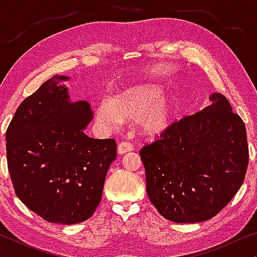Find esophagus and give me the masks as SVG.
Wrapping results in <instances>:
<instances>
[{
	"label": "esophagus",
	"instance_id": "1",
	"mask_svg": "<svg viewBox=\"0 0 257 257\" xmlns=\"http://www.w3.org/2000/svg\"><path fill=\"white\" fill-rule=\"evenodd\" d=\"M133 150V145L131 143H127V142H121L118 144V147H117V151L119 154H125L130 152V151Z\"/></svg>",
	"mask_w": 257,
	"mask_h": 257
}]
</instances>
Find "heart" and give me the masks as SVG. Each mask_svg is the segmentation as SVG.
<instances>
[{
    "mask_svg": "<svg viewBox=\"0 0 257 257\" xmlns=\"http://www.w3.org/2000/svg\"><path fill=\"white\" fill-rule=\"evenodd\" d=\"M177 105L173 96L163 92L157 84H138L124 89L112 98L100 99L96 121L104 131H113L126 119L136 120L145 137H158L170 130L175 118Z\"/></svg>",
    "mask_w": 257,
    "mask_h": 257,
    "instance_id": "obj_1",
    "label": "heart"
}]
</instances>
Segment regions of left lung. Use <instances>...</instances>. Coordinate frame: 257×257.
<instances>
[{
	"instance_id": "left-lung-1",
	"label": "left lung",
	"mask_w": 257,
	"mask_h": 257,
	"mask_svg": "<svg viewBox=\"0 0 257 257\" xmlns=\"http://www.w3.org/2000/svg\"><path fill=\"white\" fill-rule=\"evenodd\" d=\"M209 100L140 150L150 201L177 223L215 216L236 194L247 172L243 120L223 94L212 93Z\"/></svg>"
}]
</instances>
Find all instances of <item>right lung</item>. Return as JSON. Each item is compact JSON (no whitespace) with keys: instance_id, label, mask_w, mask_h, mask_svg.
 <instances>
[{"instance_id":"obj_1","label":"right lung","mask_w":257,"mask_h":257,"mask_svg":"<svg viewBox=\"0 0 257 257\" xmlns=\"http://www.w3.org/2000/svg\"><path fill=\"white\" fill-rule=\"evenodd\" d=\"M68 79L56 75L21 103L7 128L6 147L21 201L48 222L75 224L100 203L117 144L85 135L92 111L85 100L70 101Z\"/></svg>"}]
</instances>
